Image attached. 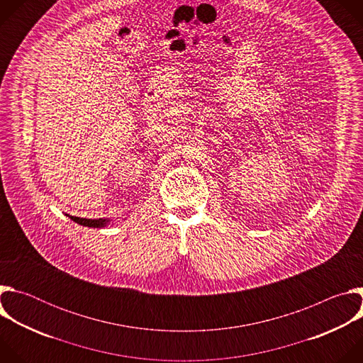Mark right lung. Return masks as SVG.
<instances>
[{
  "label": "right lung",
  "mask_w": 363,
  "mask_h": 363,
  "mask_svg": "<svg viewBox=\"0 0 363 363\" xmlns=\"http://www.w3.org/2000/svg\"><path fill=\"white\" fill-rule=\"evenodd\" d=\"M70 220H73L74 223L80 224V225H84V227H90V228H103L111 224V218H99V220H91V218H80V217H73V216H69L66 214Z\"/></svg>",
  "instance_id": "right-lung-1"
}]
</instances>
